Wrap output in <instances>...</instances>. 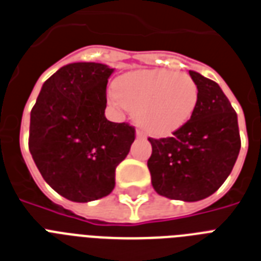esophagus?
Here are the masks:
<instances>
[{
	"label": "esophagus",
	"instance_id": "obj_1",
	"mask_svg": "<svg viewBox=\"0 0 261 261\" xmlns=\"http://www.w3.org/2000/svg\"><path fill=\"white\" fill-rule=\"evenodd\" d=\"M137 138H138V139H145V134H143L141 130H138L137 131Z\"/></svg>",
	"mask_w": 261,
	"mask_h": 261
}]
</instances>
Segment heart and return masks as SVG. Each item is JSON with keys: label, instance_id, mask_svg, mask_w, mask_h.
<instances>
[{"label": "heart", "instance_id": "obj_1", "mask_svg": "<svg viewBox=\"0 0 261 261\" xmlns=\"http://www.w3.org/2000/svg\"><path fill=\"white\" fill-rule=\"evenodd\" d=\"M109 99L118 109L137 112L139 126L152 137H169L196 111L198 86L188 73L137 71L118 79Z\"/></svg>", "mask_w": 261, "mask_h": 261}]
</instances>
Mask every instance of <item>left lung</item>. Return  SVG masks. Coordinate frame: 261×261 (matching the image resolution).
Segmentation results:
<instances>
[{"label": "left lung", "mask_w": 261, "mask_h": 261, "mask_svg": "<svg viewBox=\"0 0 261 261\" xmlns=\"http://www.w3.org/2000/svg\"><path fill=\"white\" fill-rule=\"evenodd\" d=\"M189 75L198 86L196 111L173 137L149 138L147 167L160 196L194 202L212 196L228 178L241 141L237 114L219 84L198 72Z\"/></svg>", "instance_id": "8db88e82"}]
</instances>
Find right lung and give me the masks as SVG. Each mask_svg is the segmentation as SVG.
Listing matches in <instances>:
<instances>
[{"instance_id":"add662e5","label":"right lung","mask_w":261,"mask_h":261,"mask_svg":"<svg viewBox=\"0 0 261 261\" xmlns=\"http://www.w3.org/2000/svg\"><path fill=\"white\" fill-rule=\"evenodd\" d=\"M112 72L100 63L64 65L42 84L31 111L32 158L46 184L69 201L109 196L135 139L134 127L105 116Z\"/></svg>"}]
</instances>
